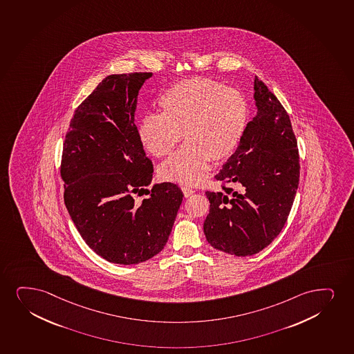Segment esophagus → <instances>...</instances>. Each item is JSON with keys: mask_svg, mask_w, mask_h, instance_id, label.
<instances>
[{"mask_svg": "<svg viewBox=\"0 0 354 354\" xmlns=\"http://www.w3.org/2000/svg\"><path fill=\"white\" fill-rule=\"evenodd\" d=\"M181 189H183V196H185V198H188V196H192L193 193L196 192L194 189L187 187V186H183Z\"/></svg>", "mask_w": 354, "mask_h": 354, "instance_id": "34e87169", "label": "esophagus"}]
</instances>
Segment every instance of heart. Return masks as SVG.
Listing matches in <instances>:
<instances>
[{
  "mask_svg": "<svg viewBox=\"0 0 354 354\" xmlns=\"http://www.w3.org/2000/svg\"><path fill=\"white\" fill-rule=\"evenodd\" d=\"M161 115L148 114L137 127L140 145L163 158L179 143L183 148L161 163L167 181L196 185L205 178L209 161H221L237 148L248 120L243 95L222 83L193 77L175 83L160 97Z\"/></svg>",
  "mask_w": 354,
  "mask_h": 354,
  "instance_id": "b5f03b06",
  "label": "heart"
}]
</instances>
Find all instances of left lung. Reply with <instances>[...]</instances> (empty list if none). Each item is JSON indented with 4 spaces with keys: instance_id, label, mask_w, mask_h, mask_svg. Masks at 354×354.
<instances>
[{
    "instance_id": "left-lung-1",
    "label": "left lung",
    "mask_w": 354,
    "mask_h": 354,
    "mask_svg": "<svg viewBox=\"0 0 354 354\" xmlns=\"http://www.w3.org/2000/svg\"><path fill=\"white\" fill-rule=\"evenodd\" d=\"M254 100L258 112L216 175L239 185L240 192L223 186L225 193H205L209 201L206 240L236 257L259 253L279 235L299 183V156L288 114L257 76Z\"/></svg>"
}]
</instances>
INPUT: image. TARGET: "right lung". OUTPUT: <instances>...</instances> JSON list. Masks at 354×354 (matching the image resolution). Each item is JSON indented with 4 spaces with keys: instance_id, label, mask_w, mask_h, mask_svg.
I'll list each match as a JSON object with an SVG mask.
<instances>
[{
    "instance_id": "add662e5",
    "label": "right lung",
    "mask_w": 354,
    "mask_h": 354,
    "mask_svg": "<svg viewBox=\"0 0 354 354\" xmlns=\"http://www.w3.org/2000/svg\"><path fill=\"white\" fill-rule=\"evenodd\" d=\"M151 73L109 75L75 111L61 175L64 203L83 240L101 258L137 265L160 253L183 193L163 183L147 189L153 166L135 124L138 92ZM149 194L138 203L134 194Z\"/></svg>"
}]
</instances>
